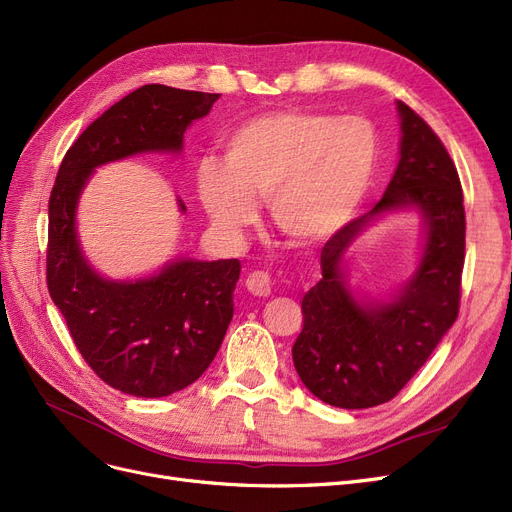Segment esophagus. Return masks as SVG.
<instances>
[{"label":"esophagus","mask_w":512,"mask_h":512,"mask_svg":"<svg viewBox=\"0 0 512 512\" xmlns=\"http://www.w3.org/2000/svg\"><path fill=\"white\" fill-rule=\"evenodd\" d=\"M247 291L255 297H268L272 293V276L268 272H253L247 278Z\"/></svg>","instance_id":"34e87169"}]
</instances>
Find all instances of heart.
<instances>
[{
    "label": "heart",
    "mask_w": 512,
    "mask_h": 512,
    "mask_svg": "<svg viewBox=\"0 0 512 512\" xmlns=\"http://www.w3.org/2000/svg\"><path fill=\"white\" fill-rule=\"evenodd\" d=\"M381 142L358 115L288 110L253 117L224 144V161L196 167V194L211 224L238 238L265 198L272 224L297 244L343 230L362 207L379 167Z\"/></svg>",
    "instance_id": "obj_1"
}]
</instances>
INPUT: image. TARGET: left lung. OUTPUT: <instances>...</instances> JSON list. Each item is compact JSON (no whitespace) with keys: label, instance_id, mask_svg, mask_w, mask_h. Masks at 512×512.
<instances>
[{"label":"left lung","instance_id":"obj_1","mask_svg":"<svg viewBox=\"0 0 512 512\" xmlns=\"http://www.w3.org/2000/svg\"><path fill=\"white\" fill-rule=\"evenodd\" d=\"M397 115L399 163L383 198L324 244L322 280L301 301L303 330L293 362L303 385L335 408L389 402L458 316L466 228L458 171L410 106L397 100ZM410 208L426 230L417 270L387 300L358 298L346 282L348 247L376 218Z\"/></svg>","mask_w":512,"mask_h":512}]
</instances>
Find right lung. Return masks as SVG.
Returning <instances> with one entry per match:
<instances>
[{"mask_svg":"<svg viewBox=\"0 0 512 512\" xmlns=\"http://www.w3.org/2000/svg\"><path fill=\"white\" fill-rule=\"evenodd\" d=\"M219 94L144 85L110 106L64 154L50 196L48 291L83 360L113 389L165 397L213 362L234 316L238 259L180 257L136 280H110L85 259L77 205L92 173L136 154H180L184 133ZM177 207L186 205L177 198Z\"/></svg>","mask_w":512,"mask_h":512,"instance_id":"right-lung-1","label":"right lung"}]
</instances>
